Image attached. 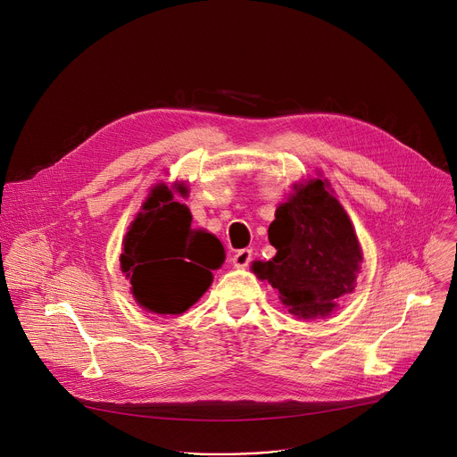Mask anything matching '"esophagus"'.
I'll use <instances>...</instances> for the list:
<instances>
[{
	"label": "esophagus",
	"mask_w": 457,
	"mask_h": 457,
	"mask_svg": "<svg viewBox=\"0 0 457 457\" xmlns=\"http://www.w3.org/2000/svg\"><path fill=\"white\" fill-rule=\"evenodd\" d=\"M252 259H253V252H252V250H238V252L233 255L231 262H233L235 268H247V266H250Z\"/></svg>",
	"instance_id": "esophagus-1"
}]
</instances>
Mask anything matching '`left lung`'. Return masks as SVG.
Listing matches in <instances>:
<instances>
[{
  "instance_id": "obj_1",
  "label": "left lung",
  "mask_w": 457,
  "mask_h": 457,
  "mask_svg": "<svg viewBox=\"0 0 457 457\" xmlns=\"http://www.w3.org/2000/svg\"><path fill=\"white\" fill-rule=\"evenodd\" d=\"M268 238L277 255L253 271L278 289L280 301L303 319L328 315L339 297L353 292L361 247L339 200L322 180L295 186L280 204Z\"/></svg>"
}]
</instances>
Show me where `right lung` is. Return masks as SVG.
I'll return each instance as SVG.
<instances>
[{
	"instance_id": "right-lung-1",
	"label": "right lung",
	"mask_w": 457,
	"mask_h": 457,
	"mask_svg": "<svg viewBox=\"0 0 457 457\" xmlns=\"http://www.w3.org/2000/svg\"><path fill=\"white\" fill-rule=\"evenodd\" d=\"M186 195V189H180ZM123 240L121 271L131 278L137 303L162 315L191 308L224 262V247L212 235L191 228V213L156 186Z\"/></svg>"
}]
</instances>
